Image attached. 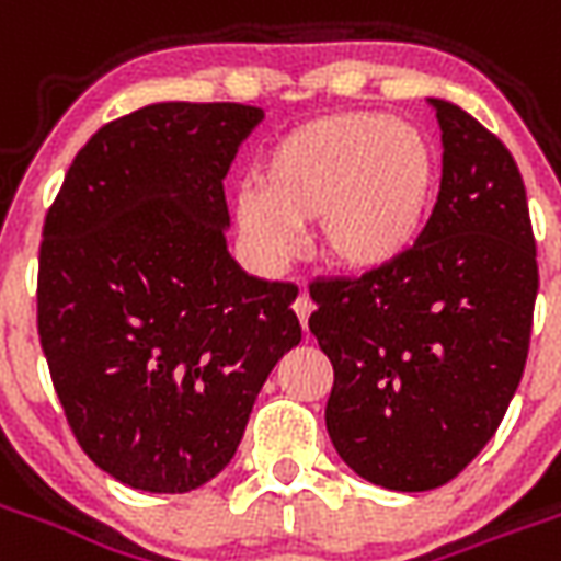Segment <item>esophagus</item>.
Returning a JSON list of instances; mask_svg holds the SVG:
<instances>
[{"label": "esophagus", "instance_id": "34e87169", "mask_svg": "<svg viewBox=\"0 0 561 561\" xmlns=\"http://www.w3.org/2000/svg\"><path fill=\"white\" fill-rule=\"evenodd\" d=\"M294 316L300 318V324H304V330L309 328V316H312V300H309L306 294H300V297L294 300Z\"/></svg>", "mask_w": 561, "mask_h": 561}]
</instances>
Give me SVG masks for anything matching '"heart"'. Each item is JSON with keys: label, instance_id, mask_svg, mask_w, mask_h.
I'll list each match as a JSON object with an SVG mask.
<instances>
[{"label": "heart", "instance_id": "b5f03b06", "mask_svg": "<svg viewBox=\"0 0 561 561\" xmlns=\"http://www.w3.org/2000/svg\"><path fill=\"white\" fill-rule=\"evenodd\" d=\"M442 185V156L414 123L378 111L318 116L264 152L237 225L267 261H285L316 221V255L345 276L397 267L421 245Z\"/></svg>", "mask_w": 561, "mask_h": 561}]
</instances>
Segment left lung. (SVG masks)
Listing matches in <instances>:
<instances>
[{
    "instance_id": "1",
    "label": "left lung",
    "mask_w": 561,
    "mask_h": 561,
    "mask_svg": "<svg viewBox=\"0 0 561 561\" xmlns=\"http://www.w3.org/2000/svg\"><path fill=\"white\" fill-rule=\"evenodd\" d=\"M442 188L421 245L373 276L309 282L333 364L330 442L369 483L454 481L505 417L529 354L538 261L526 185L493 131L433 99Z\"/></svg>"
}]
</instances>
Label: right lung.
Instances as JSON below:
<instances>
[{
	"instance_id": "add662e5",
	"label": "right lung",
	"mask_w": 561,
	"mask_h": 561,
	"mask_svg": "<svg viewBox=\"0 0 561 561\" xmlns=\"http://www.w3.org/2000/svg\"><path fill=\"white\" fill-rule=\"evenodd\" d=\"M261 119L233 102L119 116L44 216L35 297L54 390L83 454L135 490L216 478L300 342L297 288L243 273L225 240L221 180Z\"/></svg>"
}]
</instances>
